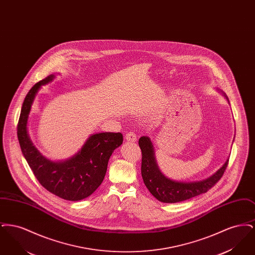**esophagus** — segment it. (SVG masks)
<instances>
[{"mask_svg": "<svg viewBox=\"0 0 255 255\" xmlns=\"http://www.w3.org/2000/svg\"><path fill=\"white\" fill-rule=\"evenodd\" d=\"M125 139L127 140V141H129V142H135L136 141V139H137V137H136V134L135 133H126V135H125Z\"/></svg>", "mask_w": 255, "mask_h": 255, "instance_id": "1", "label": "esophagus"}]
</instances>
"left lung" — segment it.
I'll use <instances>...</instances> for the list:
<instances>
[{"mask_svg":"<svg viewBox=\"0 0 255 255\" xmlns=\"http://www.w3.org/2000/svg\"><path fill=\"white\" fill-rule=\"evenodd\" d=\"M216 90L226 97L230 103L227 95L218 88H216ZM138 145L142 153L141 176L144 184L150 193L157 200L166 204L179 203L191 199L198 195L206 193L208 189H210L221 179L227 168L230 158V157L227 158L224 164L206 179L194 182H181L167 178L160 171L155 156L154 145L149 136H140L138 139Z\"/></svg>","mask_w":255,"mask_h":255,"instance_id":"left-lung-1","label":"left lung"}]
</instances>
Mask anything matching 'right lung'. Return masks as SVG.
<instances>
[{
	"instance_id": "1",
	"label": "right lung",
	"mask_w": 255,
	"mask_h": 255,
	"mask_svg": "<svg viewBox=\"0 0 255 255\" xmlns=\"http://www.w3.org/2000/svg\"><path fill=\"white\" fill-rule=\"evenodd\" d=\"M55 77V73L50 74L30 89L21 109L17 134L23 156L42 186L59 198L75 202L93 194L103 182L110 157L122 145L123 136L122 133H92L69 158L51 160L42 155L27 132L28 116L39 90Z\"/></svg>"
}]
</instances>
